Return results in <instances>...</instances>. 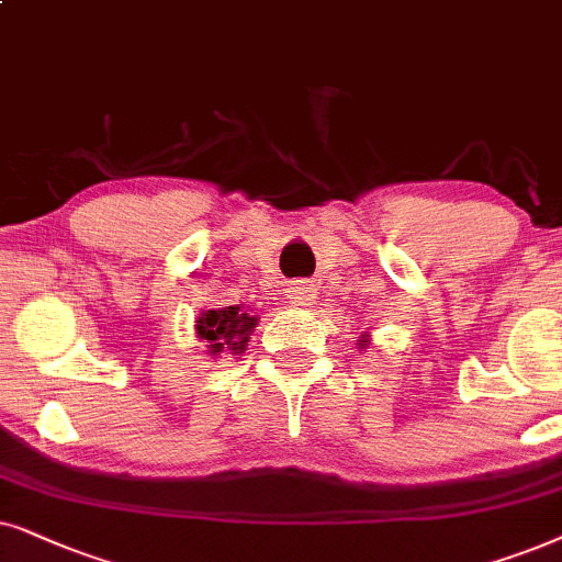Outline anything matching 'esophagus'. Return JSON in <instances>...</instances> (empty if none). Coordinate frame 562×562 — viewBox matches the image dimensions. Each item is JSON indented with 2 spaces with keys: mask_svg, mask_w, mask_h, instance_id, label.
Wrapping results in <instances>:
<instances>
[{
  "mask_svg": "<svg viewBox=\"0 0 562 562\" xmlns=\"http://www.w3.org/2000/svg\"><path fill=\"white\" fill-rule=\"evenodd\" d=\"M313 297H316V288H313L311 282L297 280L290 285V301H293L295 305H308Z\"/></svg>",
  "mask_w": 562,
  "mask_h": 562,
  "instance_id": "1",
  "label": "esophagus"
}]
</instances>
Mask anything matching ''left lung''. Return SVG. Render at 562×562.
<instances>
[{"instance_id":"8db88e82","label":"left lung","mask_w":562,"mask_h":562,"mask_svg":"<svg viewBox=\"0 0 562 562\" xmlns=\"http://www.w3.org/2000/svg\"><path fill=\"white\" fill-rule=\"evenodd\" d=\"M364 344H368V339H364V336H362V339H359V347H362V349H364Z\"/></svg>"}]
</instances>
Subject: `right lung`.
I'll list each match as a JSON object with an SVG mask.
<instances>
[{
  "label": "right lung",
  "instance_id": "add662e5",
  "mask_svg": "<svg viewBox=\"0 0 562 562\" xmlns=\"http://www.w3.org/2000/svg\"><path fill=\"white\" fill-rule=\"evenodd\" d=\"M257 316L244 311V305H226V308L203 311L194 321V331L203 341H207V355H221V351H236L241 355L246 341L257 326Z\"/></svg>",
  "mask_w": 562,
  "mask_h": 562
}]
</instances>
